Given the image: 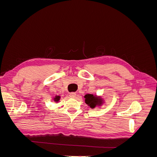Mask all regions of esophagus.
<instances>
[{"label": "esophagus", "mask_w": 157, "mask_h": 157, "mask_svg": "<svg viewBox=\"0 0 157 157\" xmlns=\"http://www.w3.org/2000/svg\"><path fill=\"white\" fill-rule=\"evenodd\" d=\"M69 96H70V98H75L76 97V93H75V92L70 93L69 94Z\"/></svg>", "instance_id": "1"}]
</instances>
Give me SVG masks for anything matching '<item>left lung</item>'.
Masks as SVG:
<instances>
[{"label":"left lung","instance_id":"8db88e82","mask_svg":"<svg viewBox=\"0 0 157 157\" xmlns=\"http://www.w3.org/2000/svg\"><path fill=\"white\" fill-rule=\"evenodd\" d=\"M85 102L91 108H94L98 104H101L102 100L92 94H86L84 96Z\"/></svg>","mask_w":157,"mask_h":157}]
</instances>
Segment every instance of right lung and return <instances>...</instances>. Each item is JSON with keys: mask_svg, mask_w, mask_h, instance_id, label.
<instances>
[{"mask_svg": "<svg viewBox=\"0 0 157 157\" xmlns=\"http://www.w3.org/2000/svg\"><path fill=\"white\" fill-rule=\"evenodd\" d=\"M59 99H60L59 96H56L55 98H54V101H58L59 100Z\"/></svg>", "mask_w": 157, "mask_h": 157, "instance_id": "1", "label": "right lung"}]
</instances>
